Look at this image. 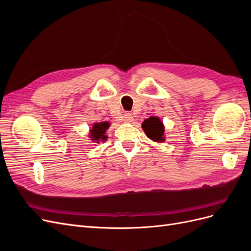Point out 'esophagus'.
Here are the masks:
<instances>
[{
  "mask_svg": "<svg viewBox=\"0 0 251 251\" xmlns=\"http://www.w3.org/2000/svg\"><path fill=\"white\" fill-rule=\"evenodd\" d=\"M124 120L126 121V123H133L134 117L131 113H126L124 115Z\"/></svg>",
  "mask_w": 251,
  "mask_h": 251,
  "instance_id": "esophagus-1",
  "label": "esophagus"
}]
</instances>
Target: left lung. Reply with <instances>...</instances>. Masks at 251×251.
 <instances>
[{
    "label": "left lung",
    "mask_w": 251,
    "mask_h": 251,
    "mask_svg": "<svg viewBox=\"0 0 251 251\" xmlns=\"http://www.w3.org/2000/svg\"><path fill=\"white\" fill-rule=\"evenodd\" d=\"M142 130L148 137L154 142H164V125L161 119L156 116H151L146 119L141 125Z\"/></svg>",
    "instance_id": "left-lung-1"
}]
</instances>
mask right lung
Masks as SVG:
<instances>
[{
  "label": "right lung",
  "instance_id": "right-lung-1",
  "mask_svg": "<svg viewBox=\"0 0 251 251\" xmlns=\"http://www.w3.org/2000/svg\"><path fill=\"white\" fill-rule=\"evenodd\" d=\"M111 124L109 121H101V123H95L91 126L89 130V138H91L94 143H100L107 141L108 136L105 135L108 128L110 127Z\"/></svg>",
  "mask_w": 251,
  "mask_h": 251
}]
</instances>
